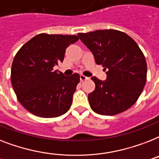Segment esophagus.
Returning a JSON list of instances; mask_svg holds the SVG:
<instances>
[{"instance_id": "obj_1", "label": "esophagus", "mask_w": 159, "mask_h": 159, "mask_svg": "<svg viewBox=\"0 0 159 159\" xmlns=\"http://www.w3.org/2000/svg\"><path fill=\"white\" fill-rule=\"evenodd\" d=\"M88 79V77H86V76L84 75H80V80H81V82H83V81H85V80H87Z\"/></svg>"}]
</instances>
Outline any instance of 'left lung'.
<instances>
[{
	"label": "left lung",
	"mask_w": 159,
	"mask_h": 159,
	"mask_svg": "<svg viewBox=\"0 0 159 159\" xmlns=\"http://www.w3.org/2000/svg\"><path fill=\"white\" fill-rule=\"evenodd\" d=\"M95 57L107 70L104 82L92 77L94 91L88 95L91 108L101 115H116L131 108L142 93L147 77L144 55L136 42L114 29L78 33Z\"/></svg>",
	"instance_id": "obj_1"
}]
</instances>
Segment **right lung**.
Instances as JSON below:
<instances>
[{
    "mask_svg": "<svg viewBox=\"0 0 159 159\" xmlns=\"http://www.w3.org/2000/svg\"><path fill=\"white\" fill-rule=\"evenodd\" d=\"M78 39L75 35L41 33L17 52L10 79L17 99L28 112L41 117H56L70 109L80 76L65 77L54 71V67L63 62L67 47Z\"/></svg>",
    "mask_w": 159,
    "mask_h": 159,
    "instance_id": "obj_1",
    "label": "right lung"
}]
</instances>
